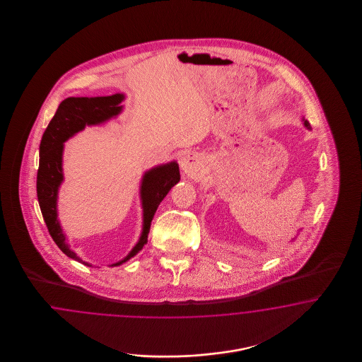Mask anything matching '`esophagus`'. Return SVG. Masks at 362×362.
Segmentation results:
<instances>
[{
	"mask_svg": "<svg viewBox=\"0 0 362 362\" xmlns=\"http://www.w3.org/2000/svg\"><path fill=\"white\" fill-rule=\"evenodd\" d=\"M182 170L189 177H197L202 171V160L197 153H187L180 161Z\"/></svg>",
	"mask_w": 362,
	"mask_h": 362,
	"instance_id": "obj_1",
	"label": "esophagus"
}]
</instances>
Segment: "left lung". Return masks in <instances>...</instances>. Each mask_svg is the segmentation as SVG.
<instances>
[{
    "mask_svg": "<svg viewBox=\"0 0 362 362\" xmlns=\"http://www.w3.org/2000/svg\"><path fill=\"white\" fill-rule=\"evenodd\" d=\"M304 121V126L307 127V129H310V123H308V121H305V119H303Z\"/></svg>",
    "mask_w": 362,
    "mask_h": 362,
    "instance_id": "obj_1",
    "label": "left lung"
}]
</instances>
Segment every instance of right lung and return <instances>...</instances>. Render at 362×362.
Masks as SVG:
<instances>
[{"instance_id":"right-lung-1","label":"right lung","mask_w":362,"mask_h":362,"mask_svg":"<svg viewBox=\"0 0 362 362\" xmlns=\"http://www.w3.org/2000/svg\"><path fill=\"white\" fill-rule=\"evenodd\" d=\"M124 95L115 93L111 96H98V98H68L59 104L55 115L52 117L47 129L43 133V137L39 146V170L36 176V194L42 216L50 236L59 250L86 266H90L88 262L78 258L74 251L70 250L66 243V236L62 232L61 224L58 221L57 213V199L58 189L64 182L62 173V153L64 142L73 137L76 133L84 130L86 126L99 124L111 119L121 114V103ZM180 180L179 165L176 161H171L163 165L146 171L141 180V205H142V232L137 244L129 252L127 257L111 264L121 266L122 263L137 255L148 243V233L151 229V223L153 220L156 210L160 202L165 198L170 189Z\"/></svg>"}]
</instances>
